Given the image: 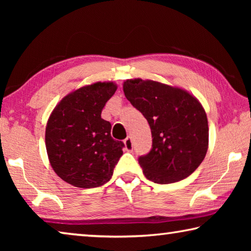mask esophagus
<instances>
[{
  "instance_id": "1",
  "label": "esophagus",
  "mask_w": 251,
  "mask_h": 251,
  "mask_svg": "<svg viewBox=\"0 0 251 251\" xmlns=\"http://www.w3.org/2000/svg\"><path fill=\"white\" fill-rule=\"evenodd\" d=\"M124 144H125V150L127 151H133V141H131V137H127L124 141Z\"/></svg>"
}]
</instances>
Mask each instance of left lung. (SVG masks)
Here are the masks:
<instances>
[{
	"label": "left lung",
	"instance_id": "1",
	"mask_svg": "<svg viewBox=\"0 0 251 251\" xmlns=\"http://www.w3.org/2000/svg\"><path fill=\"white\" fill-rule=\"evenodd\" d=\"M123 88L151 127V151L138 157L145 177L172 184L192 175L208 148V122L201 103L180 88L154 80L128 79Z\"/></svg>",
	"mask_w": 251,
	"mask_h": 251
}]
</instances>
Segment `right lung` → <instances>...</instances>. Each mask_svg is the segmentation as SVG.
Returning <instances> with one entry per match:
<instances>
[{"label": "right lung", "mask_w": 251, "mask_h": 251, "mask_svg": "<svg viewBox=\"0 0 251 251\" xmlns=\"http://www.w3.org/2000/svg\"><path fill=\"white\" fill-rule=\"evenodd\" d=\"M117 90L114 83H95L71 93L50 116L45 144L50 163L63 180L79 188L109 181L124 143L110 136V123L100 117Z\"/></svg>", "instance_id": "1"}]
</instances>
